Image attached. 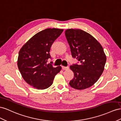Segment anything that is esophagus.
<instances>
[{"mask_svg": "<svg viewBox=\"0 0 121 121\" xmlns=\"http://www.w3.org/2000/svg\"><path fill=\"white\" fill-rule=\"evenodd\" d=\"M62 69H63V70H67V69H69V67H65V66H62Z\"/></svg>", "mask_w": 121, "mask_h": 121, "instance_id": "obj_1", "label": "esophagus"}]
</instances>
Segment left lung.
Wrapping results in <instances>:
<instances>
[{"instance_id": "left-lung-1", "label": "left lung", "mask_w": 121, "mask_h": 121, "mask_svg": "<svg viewBox=\"0 0 121 121\" xmlns=\"http://www.w3.org/2000/svg\"><path fill=\"white\" fill-rule=\"evenodd\" d=\"M72 56L81 64L70 66L74 78L69 82L72 88L84 90L98 81L104 70L106 55L101 45L91 34L81 29H69L65 31Z\"/></svg>"}]
</instances>
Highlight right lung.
Returning <instances> with one entry per match:
<instances>
[{"label":"right lung","mask_w":121,"mask_h":121,"mask_svg":"<svg viewBox=\"0 0 121 121\" xmlns=\"http://www.w3.org/2000/svg\"><path fill=\"white\" fill-rule=\"evenodd\" d=\"M63 29L48 28L38 32L20 49L17 61L19 70L27 84L38 90H43L52 85L54 78L61 70L47 64L51 58V47Z\"/></svg>","instance_id":"1"}]
</instances>
